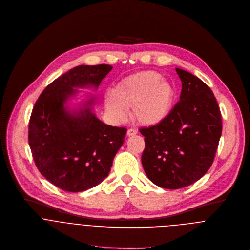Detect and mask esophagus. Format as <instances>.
I'll list each match as a JSON object with an SVG mask.
<instances>
[{
	"label": "esophagus",
	"instance_id": "esophagus-1",
	"mask_svg": "<svg viewBox=\"0 0 250 250\" xmlns=\"http://www.w3.org/2000/svg\"><path fill=\"white\" fill-rule=\"evenodd\" d=\"M137 131L135 130V129H129L128 131H127V136L128 137H132V136H136L137 135Z\"/></svg>",
	"mask_w": 250,
	"mask_h": 250
}]
</instances>
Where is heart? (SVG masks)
I'll use <instances>...</instances> for the list:
<instances>
[{"label":"heart","instance_id":"1","mask_svg":"<svg viewBox=\"0 0 250 250\" xmlns=\"http://www.w3.org/2000/svg\"><path fill=\"white\" fill-rule=\"evenodd\" d=\"M176 98L174 85L154 71H144L122 79L107 95L104 106L116 121L126 118L132 109L133 118L141 125L155 126L171 113Z\"/></svg>","mask_w":250,"mask_h":250}]
</instances>
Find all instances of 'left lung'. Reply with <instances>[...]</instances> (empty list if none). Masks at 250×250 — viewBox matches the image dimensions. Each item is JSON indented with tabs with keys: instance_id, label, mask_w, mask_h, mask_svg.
<instances>
[{
	"instance_id": "1",
	"label": "left lung",
	"mask_w": 250,
	"mask_h": 250,
	"mask_svg": "<svg viewBox=\"0 0 250 250\" xmlns=\"http://www.w3.org/2000/svg\"><path fill=\"white\" fill-rule=\"evenodd\" d=\"M182 83L179 102L162 123L142 128L144 170L154 184L179 189L203 177L211 167L222 135V115L211 88L176 68Z\"/></svg>"
}]
</instances>
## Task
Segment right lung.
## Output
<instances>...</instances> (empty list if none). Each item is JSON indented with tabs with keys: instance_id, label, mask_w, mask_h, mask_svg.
Segmentation results:
<instances>
[{
	"instance_id": "add662e5",
	"label": "right lung",
	"mask_w": 250,
	"mask_h": 250,
	"mask_svg": "<svg viewBox=\"0 0 250 250\" xmlns=\"http://www.w3.org/2000/svg\"><path fill=\"white\" fill-rule=\"evenodd\" d=\"M112 68L77 66L46 86L33 107L28 126L33 160L40 173L64 191L83 192L102 183L124 143L127 129L99 120L95 96L78 89L96 90Z\"/></svg>"
}]
</instances>
